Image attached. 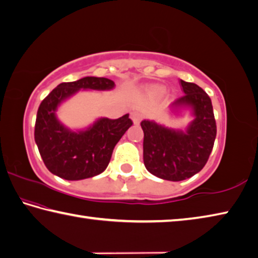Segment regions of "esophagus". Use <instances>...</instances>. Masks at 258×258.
<instances>
[{"label": "esophagus", "instance_id": "1", "mask_svg": "<svg viewBox=\"0 0 258 258\" xmlns=\"http://www.w3.org/2000/svg\"><path fill=\"white\" fill-rule=\"evenodd\" d=\"M132 119H133L135 124H138L139 122H141V120L143 119V113L139 110H134L132 112Z\"/></svg>", "mask_w": 258, "mask_h": 258}]
</instances>
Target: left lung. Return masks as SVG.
Here are the masks:
<instances>
[{"label": "left lung", "instance_id": "8db88e82", "mask_svg": "<svg viewBox=\"0 0 258 258\" xmlns=\"http://www.w3.org/2000/svg\"><path fill=\"white\" fill-rule=\"evenodd\" d=\"M184 95L170 104L171 116H192L186 129L143 120L144 164L148 172L169 181H181L204 168L216 137L213 106L200 86L180 80Z\"/></svg>", "mask_w": 258, "mask_h": 258}]
</instances>
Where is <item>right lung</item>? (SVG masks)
<instances>
[{
    "mask_svg": "<svg viewBox=\"0 0 258 258\" xmlns=\"http://www.w3.org/2000/svg\"><path fill=\"white\" fill-rule=\"evenodd\" d=\"M114 87L111 79L84 77L56 86L40 103L35 142L49 172L66 180H83L107 168L117 142L133 125L129 114L115 120L98 117L86 128L72 130L58 120L56 112L63 102L80 90L103 92Z\"/></svg>",
    "mask_w": 258,
    "mask_h": 258,
    "instance_id": "1",
    "label": "right lung"
}]
</instances>
